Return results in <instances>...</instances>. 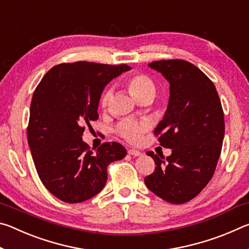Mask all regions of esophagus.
<instances>
[{
    "label": "esophagus",
    "mask_w": 249,
    "mask_h": 249,
    "mask_svg": "<svg viewBox=\"0 0 249 249\" xmlns=\"http://www.w3.org/2000/svg\"><path fill=\"white\" fill-rule=\"evenodd\" d=\"M128 154L134 156V157H138V156H142V153L140 150H136V149H129L128 150Z\"/></svg>",
    "instance_id": "1"
}]
</instances>
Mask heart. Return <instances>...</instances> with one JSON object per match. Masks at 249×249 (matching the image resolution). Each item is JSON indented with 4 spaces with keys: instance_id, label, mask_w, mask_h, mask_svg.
<instances>
[{
    "instance_id": "1",
    "label": "heart",
    "mask_w": 249,
    "mask_h": 249,
    "mask_svg": "<svg viewBox=\"0 0 249 249\" xmlns=\"http://www.w3.org/2000/svg\"><path fill=\"white\" fill-rule=\"evenodd\" d=\"M125 84L128 88L130 92L135 99L140 100L142 98H153L157 91L155 82L151 80L148 75L142 74V73H135L129 75L125 79ZM109 99V92H105L101 98V104L102 107H105L107 104ZM149 128V124L145 121L136 122L132 120H126L123 121L117 127V132L122 137L125 138L126 141L130 142H136L141 140L142 135L147 129Z\"/></svg>"
}]
</instances>
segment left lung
Returning <instances> with one entry per match:
<instances>
[{"instance_id":"1","label":"left lung","mask_w":249,"mask_h":249,"mask_svg":"<svg viewBox=\"0 0 249 249\" xmlns=\"http://www.w3.org/2000/svg\"><path fill=\"white\" fill-rule=\"evenodd\" d=\"M170 84L169 101L154 133L171 155L153 151L155 171L145 178L151 192L169 203L190 201L213 177L224 140V113L213 82L190 62L160 60L148 65Z\"/></svg>"}]
</instances>
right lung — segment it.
Instances as JSON below:
<instances>
[{
	"instance_id": "1",
	"label": "right lung",
	"mask_w": 249,
	"mask_h": 249,
	"mask_svg": "<svg viewBox=\"0 0 249 249\" xmlns=\"http://www.w3.org/2000/svg\"><path fill=\"white\" fill-rule=\"evenodd\" d=\"M130 67L78 61L53 67L31 103L28 146L47 190L67 203L87 201L104 188L107 166L123 159L119 142H104L96 153L82 141L84 125L99 119L105 86Z\"/></svg>"
}]
</instances>
